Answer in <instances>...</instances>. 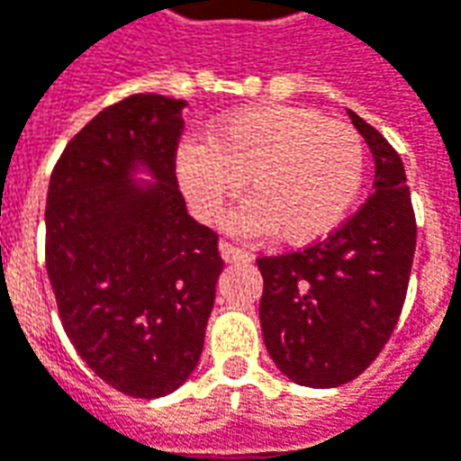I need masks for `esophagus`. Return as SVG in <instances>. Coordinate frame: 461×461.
Returning a JSON list of instances; mask_svg holds the SVG:
<instances>
[{
    "mask_svg": "<svg viewBox=\"0 0 461 461\" xmlns=\"http://www.w3.org/2000/svg\"><path fill=\"white\" fill-rule=\"evenodd\" d=\"M219 252H221L224 262H252V257H255L249 249H240V247H234L230 242L219 244Z\"/></svg>",
    "mask_w": 461,
    "mask_h": 461,
    "instance_id": "esophagus-1",
    "label": "esophagus"
}]
</instances>
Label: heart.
Wrapping results in <instances>:
<instances>
[{"mask_svg": "<svg viewBox=\"0 0 461 461\" xmlns=\"http://www.w3.org/2000/svg\"><path fill=\"white\" fill-rule=\"evenodd\" d=\"M366 143L348 123L293 105L227 113L206 140L176 151L178 186L191 212L214 219L247 178L249 202L227 217L237 234H267L285 244L328 237L348 217L366 176Z\"/></svg>", "mask_w": 461, "mask_h": 461, "instance_id": "obj_1", "label": "heart"}]
</instances>
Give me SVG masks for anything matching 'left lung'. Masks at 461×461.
Wrapping results in <instances>:
<instances>
[{"label": "left lung", "instance_id": "8db88e82", "mask_svg": "<svg viewBox=\"0 0 461 461\" xmlns=\"http://www.w3.org/2000/svg\"><path fill=\"white\" fill-rule=\"evenodd\" d=\"M348 115L374 153V194L321 242L257 259L267 353L310 388L348 384L375 361L402 315L416 249L402 156L374 125Z\"/></svg>", "mask_w": 461, "mask_h": 461}]
</instances>
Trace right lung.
<instances>
[{
    "mask_svg": "<svg viewBox=\"0 0 461 461\" xmlns=\"http://www.w3.org/2000/svg\"><path fill=\"white\" fill-rule=\"evenodd\" d=\"M186 100L139 93L100 111L52 168L47 277L80 358L115 391H176L204 350L219 237L189 217L176 149ZM146 167L151 185L132 181Z\"/></svg>",
    "mask_w": 461,
    "mask_h": 461,
    "instance_id": "add662e5",
    "label": "right lung"
}]
</instances>
